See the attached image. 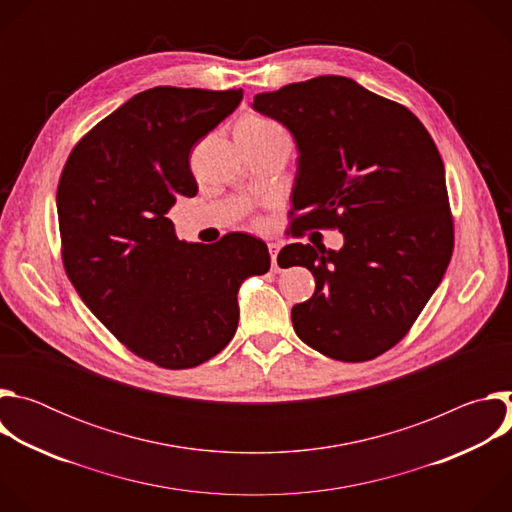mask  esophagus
<instances>
[{"label":"esophagus","mask_w":512,"mask_h":512,"mask_svg":"<svg viewBox=\"0 0 512 512\" xmlns=\"http://www.w3.org/2000/svg\"><path fill=\"white\" fill-rule=\"evenodd\" d=\"M267 247H269V253H271V267H273V271H279V265H277V253H279L281 245H279V243H269Z\"/></svg>","instance_id":"esophagus-1"}]
</instances>
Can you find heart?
Wrapping results in <instances>:
<instances>
[{
    "label": "heart",
    "mask_w": 512,
    "mask_h": 512,
    "mask_svg": "<svg viewBox=\"0 0 512 512\" xmlns=\"http://www.w3.org/2000/svg\"><path fill=\"white\" fill-rule=\"evenodd\" d=\"M273 131H281V127L275 121L261 115H247L237 125V133L243 135H267Z\"/></svg>",
    "instance_id": "1"
}]
</instances>
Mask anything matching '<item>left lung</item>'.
<instances>
[{"mask_svg":"<svg viewBox=\"0 0 512 512\" xmlns=\"http://www.w3.org/2000/svg\"><path fill=\"white\" fill-rule=\"evenodd\" d=\"M253 109L285 125L298 145L291 235H344L340 251L281 249L316 279L314 296L291 308L296 334L344 362L387 352L425 308L454 251L446 172L431 135L407 107L334 75L259 93Z\"/></svg>","mask_w":512,"mask_h":512,"instance_id":"left-lung-1","label":"left lung"}]
</instances>
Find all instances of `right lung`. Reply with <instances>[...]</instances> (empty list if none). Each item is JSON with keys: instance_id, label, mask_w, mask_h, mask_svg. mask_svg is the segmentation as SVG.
Returning a JSON list of instances; mask_svg holds the SVG:
<instances>
[{"instance_id": "right-lung-1", "label": "right lung", "mask_w": 512, "mask_h": 512, "mask_svg": "<svg viewBox=\"0 0 512 512\" xmlns=\"http://www.w3.org/2000/svg\"><path fill=\"white\" fill-rule=\"evenodd\" d=\"M243 91L154 87L99 121L70 152L56 192L64 271L87 308L133 354L192 369L237 332V291L269 271L267 245L245 233L180 243L166 216L192 198L194 143Z\"/></svg>"}]
</instances>
